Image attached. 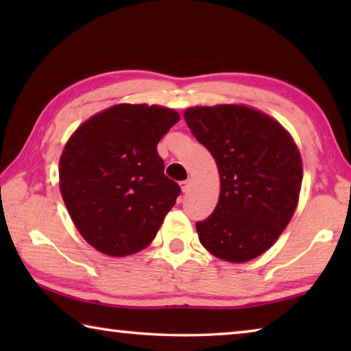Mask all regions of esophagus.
Returning <instances> with one entry per match:
<instances>
[{
	"mask_svg": "<svg viewBox=\"0 0 351 351\" xmlns=\"http://www.w3.org/2000/svg\"><path fill=\"white\" fill-rule=\"evenodd\" d=\"M190 184H192V181H190V180H186V181L181 182V189H182L184 193H187L190 190Z\"/></svg>",
	"mask_w": 351,
	"mask_h": 351,
	"instance_id": "34e87169",
	"label": "esophagus"
}]
</instances>
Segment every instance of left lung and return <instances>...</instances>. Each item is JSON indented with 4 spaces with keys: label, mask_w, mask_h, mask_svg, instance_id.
Masks as SVG:
<instances>
[{
    "label": "left lung",
    "mask_w": 351,
    "mask_h": 351,
    "mask_svg": "<svg viewBox=\"0 0 351 351\" xmlns=\"http://www.w3.org/2000/svg\"><path fill=\"white\" fill-rule=\"evenodd\" d=\"M184 119L215 159L218 204L197 223L201 245L243 263L274 245L293 218L302 186V158L280 123L245 105L193 106Z\"/></svg>",
    "instance_id": "obj_1"
}]
</instances>
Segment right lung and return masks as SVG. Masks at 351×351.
I'll use <instances>...</instances> for the list:
<instances>
[{"label":"right lung","instance_id":"right-lung-1","mask_svg":"<svg viewBox=\"0 0 351 351\" xmlns=\"http://www.w3.org/2000/svg\"><path fill=\"white\" fill-rule=\"evenodd\" d=\"M175 110L121 104L75 130L60 156V192L75 228L112 257L147 247L175 206L180 186L164 175L158 142Z\"/></svg>","mask_w":351,"mask_h":351}]
</instances>
